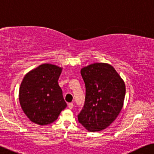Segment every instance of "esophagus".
<instances>
[{
    "label": "esophagus",
    "mask_w": 154,
    "mask_h": 154,
    "mask_svg": "<svg viewBox=\"0 0 154 154\" xmlns=\"http://www.w3.org/2000/svg\"><path fill=\"white\" fill-rule=\"evenodd\" d=\"M68 108L69 109H72L73 108V103H68Z\"/></svg>",
    "instance_id": "34e87169"
}]
</instances>
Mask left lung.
Instances as JSON below:
<instances>
[{"label": "left lung", "mask_w": 154, "mask_h": 154, "mask_svg": "<svg viewBox=\"0 0 154 154\" xmlns=\"http://www.w3.org/2000/svg\"><path fill=\"white\" fill-rule=\"evenodd\" d=\"M85 105L78 121L89 132L107 128L121 111L125 96L124 81L112 65L96 63L83 67Z\"/></svg>", "instance_id": "1"}]
</instances>
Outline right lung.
I'll list each match as a JSON object with an SVG mask.
<instances>
[{
    "label": "right lung",
    "mask_w": 154,
    "mask_h": 154,
    "mask_svg": "<svg viewBox=\"0 0 154 154\" xmlns=\"http://www.w3.org/2000/svg\"><path fill=\"white\" fill-rule=\"evenodd\" d=\"M62 68L42 64L24 76L19 91L22 109L31 121L46 125L57 120L67 107L63 91L58 85Z\"/></svg>",
    "instance_id": "obj_1"
}]
</instances>
